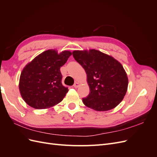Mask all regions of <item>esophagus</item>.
<instances>
[{
	"mask_svg": "<svg viewBox=\"0 0 157 157\" xmlns=\"http://www.w3.org/2000/svg\"><path fill=\"white\" fill-rule=\"evenodd\" d=\"M79 85H80V84L78 82H75V84H73V86H74V88H78L79 86Z\"/></svg>",
	"mask_w": 157,
	"mask_h": 157,
	"instance_id": "obj_1",
	"label": "esophagus"
}]
</instances>
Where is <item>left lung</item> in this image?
<instances>
[{"instance_id": "left-lung-1", "label": "left lung", "mask_w": 157, "mask_h": 157, "mask_svg": "<svg viewBox=\"0 0 157 157\" xmlns=\"http://www.w3.org/2000/svg\"><path fill=\"white\" fill-rule=\"evenodd\" d=\"M73 56L87 75L90 93L82 98L84 105L98 111L117 107L128 88V77L122 65L113 57L96 50H75Z\"/></svg>"}]
</instances>
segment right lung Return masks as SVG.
I'll return each mask as SVG.
<instances>
[{"label": "right lung", "mask_w": 157, "mask_h": 157, "mask_svg": "<svg viewBox=\"0 0 157 157\" xmlns=\"http://www.w3.org/2000/svg\"><path fill=\"white\" fill-rule=\"evenodd\" d=\"M71 55L69 51L58 54L56 50H48L25 66L20 75L19 88L27 104L41 109L51 107L63 100L69 90L61 83L60 67Z\"/></svg>", "instance_id": "add662e5"}]
</instances>
